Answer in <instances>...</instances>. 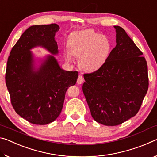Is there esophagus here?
<instances>
[{
    "instance_id": "obj_1",
    "label": "esophagus",
    "mask_w": 157,
    "mask_h": 157,
    "mask_svg": "<svg viewBox=\"0 0 157 157\" xmlns=\"http://www.w3.org/2000/svg\"><path fill=\"white\" fill-rule=\"evenodd\" d=\"M84 78H83V76L82 75H79V76H78V81H77V83H78V84H82L84 82Z\"/></svg>"
}]
</instances>
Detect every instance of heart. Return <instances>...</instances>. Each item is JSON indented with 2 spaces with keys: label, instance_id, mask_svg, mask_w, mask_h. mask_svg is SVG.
Returning a JSON list of instances; mask_svg holds the SVG:
<instances>
[{
  "label": "heart",
  "instance_id": "heart-1",
  "mask_svg": "<svg viewBox=\"0 0 157 157\" xmlns=\"http://www.w3.org/2000/svg\"><path fill=\"white\" fill-rule=\"evenodd\" d=\"M111 48V41L107 36L93 30H86L70 36L63 55L69 63L73 62V56L79 57V67L85 71L94 72L107 62Z\"/></svg>",
  "mask_w": 157,
  "mask_h": 157
}]
</instances>
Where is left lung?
Returning <instances> with one entry per match:
<instances>
[{
    "label": "left lung",
    "mask_w": 157,
    "mask_h": 157,
    "mask_svg": "<svg viewBox=\"0 0 157 157\" xmlns=\"http://www.w3.org/2000/svg\"><path fill=\"white\" fill-rule=\"evenodd\" d=\"M116 46L107 62L84 74L82 91L94 120L107 126L121 124L139 112L147 94V62L125 30L114 26Z\"/></svg>",
    "instance_id": "1"
}]
</instances>
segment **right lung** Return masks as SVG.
<instances>
[{
  "label": "right lung",
  "mask_w": 157,
  "mask_h": 157,
  "mask_svg": "<svg viewBox=\"0 0 157 157\" xmlns=\"http://www.w3.org/2000/svg\"><path fill=\"white\" fill-rule=\"evenodd\" d=\"M57 24L28 28L10 52L5 73V83L11 103L17 114L29 123L47 124L59 116L68 87L75 85L78 71H66L49 55L38 69L34 67L30 49L41 46L52 55L58 53L55 33Z\"/></svg>",
  "instance_id": "obj_1"
}]
</instances>
